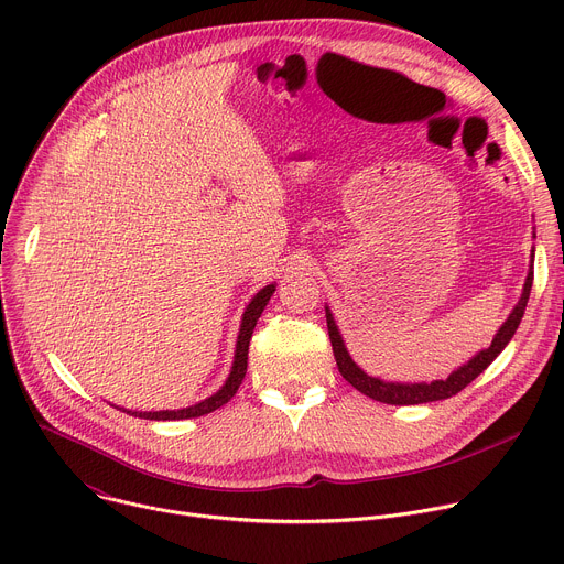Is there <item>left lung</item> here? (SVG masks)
<instances>
[{
  "label": "left lung",
  "mask_w": 564,
  "mask_h": 564,
  "mask_svg": "<svg viewBox=\"0 0 564 564\" xmlns=\"http://www.w3.org/2000/svg\"><path fill=\"white\" fill-rule=\"evenodd\" d=\"M535 238V231H533ZM533 259H535V248L531 250V261H529V272L522 285V294L518 299V303L513 305V310L509 312V316L505 318V324L498 328L494 341L489 348L475 352L466 364L457 366L446 379H433V381H388L375 375H368L348 352L346 341L339 333V326L335 321L333 310L326 305V321H328V335H330V344H333V352L339 366V372L344 375V379L357 388L359 392H364L366 397L381 401V404H392V406H415V404H429V401H440V399H448L453 394H457L464 386H468L479 372H485L491 361L509 346V341L513 339L520 321L524 316L527 310V301L531 294V285H533Z\"/></svg>",
  "instance_id": "1"
}]
</instances>
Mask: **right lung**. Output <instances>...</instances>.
Segmentation results:
<instances>
[{
  "mask_svg": "<svg viewBox=\"0 0 564 564\" xmlns=\"http://www.w3.org/2000/svg\"><path fill=\"white\" fill-rule=\"evenodd\" d=\"M276 283H270L265 288H261L250 303L246 305L243 318H240V328H238V337H236V350H234V361H231V370L225 379V383L209 397L196 401V404L187 406V409H178V411H129V409H120L122 413H129L133 417H142V420H155V422H172V420H192V417H200L207 415L220 406H225L227 401L236 394L238 386L243 383V377L248 372V350H250V339L252 333L257 328V321L263 314L270 296L274 294Z\"/></svg>",
  "mask_w": 564,
  "mask_h": 564,
  "instance_id": "1",
  "label": "right lung"
}]
</instances>
